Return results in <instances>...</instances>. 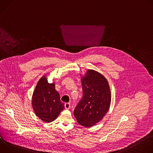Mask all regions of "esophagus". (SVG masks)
<instances>
[{
	"mask_svg": "<svg viewBox=\"0 0 153 153\" xmlns=\"http://www.w3.org/2000/svg\"><path fill=\"white\" fill-rule=\"evenodd\" d=\"M70 107H71V105H70V103H65V108L66 109V110H69Z\"/></svg>",
	"mask_w": 153,
	"mask_h": 153,
	"instance_id": "1",
	"label": "esophagus"
}]
</instances>
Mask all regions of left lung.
<instances>
[{
    "mask_svg": "<svg viewBox=\"0 0 153 153\" xmlns=\"http://www.w3.org/2000/svg\"><path fill=\"white\" fill-rule=\"evenodd\" d=\"M83 97L74 110L77 122L87 128L100 121L111 103V91L106 79L100 73L87 70L82 77Z\"/></svg>",
    "mask_w": 153,
    "mask_h": 153,
    "instance_id": "8db88e82",
    "label": "left lung"
}]
</instances>
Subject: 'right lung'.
Returning <instances> with one entry per match:
<instances>
[{
    "label": "right lung",
    "mask_w": 153,
    "mask_h": 153,
    "mask_svg": "<svg viewBox=\"0 0 153 153\" xmlns=\"http://www.w3.org/2000/svg\"><path fill=\"white\" fill-rule=\"evenodd\" d=\"M32 106L36 115L42 121L51 122L64 109L54 83H49L45 76L37 83L32 97Z\"/></svg>",
    "instance_id": "1"
}]
</instances>
